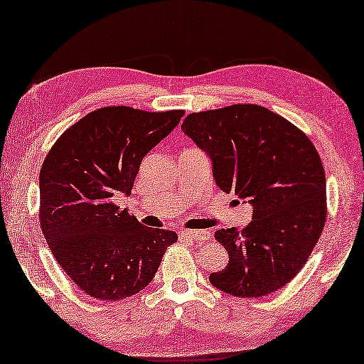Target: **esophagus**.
Here are the masks:
<instances>
[{"label": "esophagus", "mask_w": 364, "mask_h": 364, "mask_svg": "<svg viewBox=\"0 0 364 364\" xmlns=\"http://www.w3.org/2000/svg\"><path fill=\"white\" fill-rule=\"evenodd\" d=\"M181 237L188 238V240L206 242V240H210V232L208 230H182Z\"/></svg>", "instance_id": "1"}]
</instances>
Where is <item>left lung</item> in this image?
<instances>
[{"label": "left lung", "instance_id": "obj_1", "mask_svg": "<svg viewBox=\"0 0 364 364\" xmlns=\"http://www.w3.org/2000/svg\"><path fill=\"white\" fill-rule=\"evenodd\" d=\"M182 130L210 156L218 187L253 206L245 229L214 234L229 263L211 272L210 282L240 299L282 289L326 225V174L316 148L287 119L258 105L192 112Z\"/></svg>", "mask_w": 364, "mask_h": 364}]
</instances>
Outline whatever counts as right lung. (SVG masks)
<instances>
[{"label": "right lung", "mask_w": 364, "mask_h": 364, "mask_svg": "<svg viewBox=\"0 0 364 364\" xmlns=\"http://www.w3.org/2000/svg\"><path fill=\"white\" fill-rule=\"evenodd\" d=\"M182 109L108 106L59 136L40 171V225L53 256L77 287L122 300L153 281L174 230L150 229L114 205L132 193L141 159L166 139Z\"/></svg>", "instance_id": "1"}]
</instances>
